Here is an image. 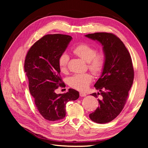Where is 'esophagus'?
Returning <instances> with one entry per match:
<instances>
[{"label":"esophagus","mask_w":148,"mask_h":148,"mask_svg":"<svg viewBox=\"0 0 148 148\" xmlns=\"http://www.w3.org/2000/svg\"><path fill=\"white\" fill-rule=\"evenodd\" d=\"M79 95H80V96H82V97H84V96H86L87 95H86V93H84V92H79Z\"/></svg>","instance_id":"obj_1"}]
</instances>
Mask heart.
Segmentation results:
<instances>
[{
  "instance_id": "b5f03b06",
  "label": "heart",
  "mask_w": 148,
  "mask_h": 148,
  "mask_svg": "<svg viewBox=\"0 0 148 148\" xmlns=\"http://www.w3.org/2000/svg\"><path fill=\"white\" fill-rule=\"evenodd\" d=\"M76 55L88 63V68L95 75L102 72L106 63L105 53L97 51L96 49L86 43H79L73 49ZM69 60V56L64 52L60 55L59 59V68L62 72L65 73L67 70V65ZM92 77L90 73H77L71 76L67 79L70 86L77 90L84 91L92 82Z\"/></svg>"
}]
</instances>
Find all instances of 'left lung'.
<instances>
[{"instance_id":"obj_1","label":"left lung","mask_w":148,"mask_h":148,"mask_svg":"<svg viewBox=\"0 0 148 148\" xmlns=\"http://www.w3.org/2000/svg\"><path fill=\"white\" fill-rule=\"evenodd\" d=\"M85 36L99 41L106 55L101 76L95 84L99 92L91 94L95 97L100 95L99 107L89 118L97 123H106L117 117L127 102L134 79L132 58L123 42L112 33H95Z\"/></svg>"}]
</instances>
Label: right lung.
Here are the masks:
<instances>
[{
    "instance_id": "1",
    "label": "right lung",
    "mask_w": 148,
    "mask_h": 148,
    "mask_svg": "<svg viewBox=\"0 0 148 148\" xmlns=\"http://www.w3.org/2000/svg\"><path fill=\"white\" fill-rule=\"evenodd\" d=\"M71 39L65 34L45 35L31 47L25 58L24 69L30 93L39 112L49 121L64 119L66 103L79 97V92L73 89L64 94L55 92L59 86H64L59 59Z\"/></svg>"
}]
</instances>
